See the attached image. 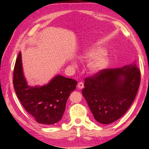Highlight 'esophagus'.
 <instances>
[{
	"label": "esophagus",
	"instance_id": "esophagus-1",
	"mask_svg": "<svg viewBox=\"0 0 149 149\" xmlns=\"http://www.w3.org/2000/svg\"><path fill=\"white\" fill-rule=\"evenodd\" d=\"M77 86L79 89H83L84 88V83L82 81H80L78 83Z\"/></svg>",
	"mask_w": 149,
	"mask_h": 149
}]
</instances>
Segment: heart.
Instances as JSON below:
<instances>
[{"label":"heart","mask_w":149,"mask_h":149,"mask_svg":"<svg viewBox=\"0 0 149 149\" xmlns=\"http://www.w3.org/2000/svg\"><path fill=\"white\" fill-rule=\"evenodd\" d=\"M84 59H90L88 68L92 73H97L107 65L109 57L107 54L104 52V49L100 47H94L86 52L83 56Z\"/></svg>","instance_id":"heart-1"}]
</instances>
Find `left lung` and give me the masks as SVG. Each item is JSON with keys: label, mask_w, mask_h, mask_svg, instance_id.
Here are the masks:
<instances>
[{"label": "left lung", "mask_w": 149, "mask_h": 149, "mask_svg": "<svg viewBox=\"0 0 149 149\" xmlns=\"http://www.w3.org/2000/svg\"><path fill=\"white\" fill-rule=\"evenodd\" d=\"M141 82L137 65L104 69L85 78L82 94L94 119L109 124L120 118L132 104Z\"/></svg>", "instance_id": "1"}]
</instances>
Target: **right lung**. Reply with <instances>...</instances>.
I'll return each instance as SVG.
<instances>
[{
	"label": "right lung",
	"instance_id": "add662e5",
	"mask_svg": "<svg viewBox=\"0 0 149 149\" xmlns=\"http://www.w3.org/2000/svg\"><path fill=\"white\" fill-rule=\"evenodd\" d=\"M13 84L22 106L35 120L45 125H52L62 118L68 98L75 89L77 81L58 75L47 85L29 86L22 71L20 52L13 69Z\"/></svg>",
	"mask_w": 149,
	"mask_h": 149
}]
</instances>
